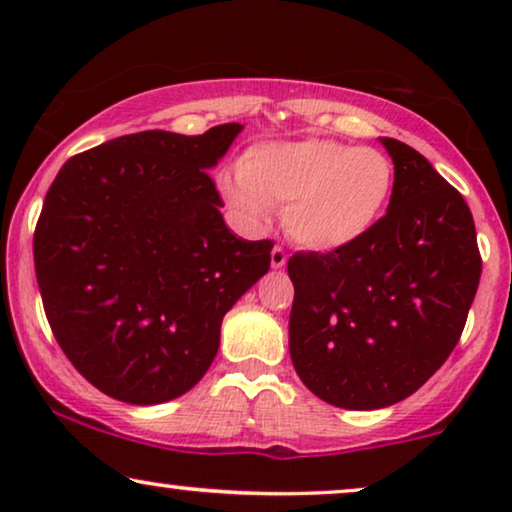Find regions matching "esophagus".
<instances>
[{"instance_id":"1","label":"esophagus","mask_w":512,"mask_h":512,"mask_svg":"<svg viewBox=\"0 0 512 512\" xmlns=\"http://www.w3.org/2000/svg\"><path fill=\"white\" fill-rule=\"evenodd\" d=\"M286 251H284V247H279V244H275V249H272V254H270V263H272V268H284L286 265Z\"/></svg>"}]
</instances>
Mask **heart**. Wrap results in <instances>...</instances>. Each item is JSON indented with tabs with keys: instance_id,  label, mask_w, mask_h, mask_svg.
Returning a JSON list of instances; mask_svg holds the SVG:
<instances>
[{
	"instance_id": "obj_1",
	"label": "heart",
	"mask_w": 512,
	"mask_h": 512,
	"mask_svg": "<svg viewBox=\"0 0 512 512\" xmlns=\"http://www.w3.org/2000/svg\"><path fill=\"white\" fill-rule=\"evenodd\" d=\"M221 193L249 226L284 209V226L298 244L317 251L352 247L387 212L394 165L382 151L335 139L256 144L240 172L221 179Z\"/></svg>"
}]
</instances>
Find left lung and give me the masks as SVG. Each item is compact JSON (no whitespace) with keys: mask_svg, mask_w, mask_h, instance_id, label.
Instances as JSON below:
<instances>
[{"mask_svg":"<svg viewBox=\"0 0 512 512\" xmlns=\"http://www.w3.org/2000/svg\"><path fill=\"white\" fill-rule=\"evenodd\" d=\"M382 144L394 160V193L373 233L289 258L293 368L314 396L347 410L403 401L443 366L482 272L461 193L412 146Z\"/></svg>","mask_w":512,"mask_h":512,"instance_id":"8db88e82","label":"left lung"}]
</instances>
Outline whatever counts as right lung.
Wrapping results in <instances>:
<instances>
[{
	"mask_svg": "<svg viewBox=\"0 0 512 512\" xmlns=\"http://www.w3.org/2000/svg\"><path fill=\"white\" fill-rule=\"evenodd\" d=\"M240 130L116 137L69 158L48 188L34 230L46 319L116 401L156 405L195 387L226 312L270 270L275 242L230 233L207 172Z\"/></svg>",
	"mask_w": 512,
	"mask_h": 512,
	"instance_id": "1",
	"label": "right lung"
}]
</instances>
